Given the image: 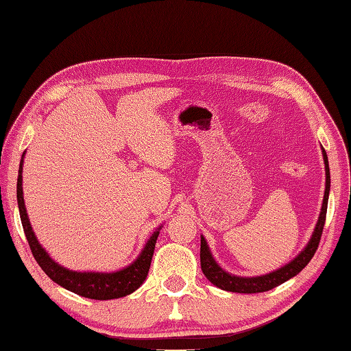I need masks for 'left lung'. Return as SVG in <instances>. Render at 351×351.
Returning a JSON list of instances; mask_svg holds the SVG:
<instances>
[{
	"label": "left lung",
	"instance_id": "left-lung-1",
	"mask_svg": "<svg viewBox=\"0 0 351 351\" xmlns=\"http://www.w3.org/2000/svg\"><path fill=\"white\" fill-rule=\"evenodd\" d=\"M324 156V163H326V193H324V202H322V209L319 214L318 224H316L315 232L310 238L307 247L302 250V252L295 258L293 261H290L287 266L281 267L276 272L263 275V276H255V278H241V276L230 275L218 266L214 261L213 255L209 252V247L204 238L202 237V246H200V264L202 270L206 278L214 284V286L220 287L223 290H228V292H237V293H260V292H267L270 289H275L280 284L286 282L287 280L292 278V276L298 275L301 270L307 266L312 260L316 249L319 246V240L322 235L324 224H326V215H327V203H328V191H330V169H328V160L326 149H322Z\"/></svg>",
	"mask_w": 351,
	"mask_h": 351
}]
</instances>
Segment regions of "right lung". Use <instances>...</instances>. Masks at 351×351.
I'll use <instances>...</instances> for the list:
<instances>
[{
	"mask_svg": "<svg viewBox=\"0 0 351 351\" xmlns=\"http://www.w3.org/2000/svg\"><path fill=\"white\" fill-rule=\"evenodd\" d=\"M21 173H23V160L19 163L16 198H18V208H19V215H21L24 234L27 237L30 250L33 256H35L36 263L39 264V267L49 275L50 280L59 284V286H62L64 289L70 290L73 293L84 296V298L101 300V301L122 298V296L133 293L134 290H137L142 286V282L148 275L151 260H153L158 230H156L153 237L149 238L147 246L143 247L142 254L138 255L137 260L133 264H130L128 267L119 270V272L96 274V272H75V270L65 269L51 260V258L47 255V252L41 247V244L38 243L35 234H33L29 217H27V213H25V206H24Z\"/></svg>",
	"mask_w": 351,
	"mask_h": 351,
	"instance_id": "right-lung-1",
	"label": "right lung"
}]
</instances>
